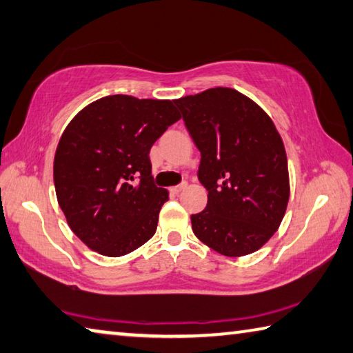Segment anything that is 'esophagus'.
I'll return each mask as SVG.
<instances>
[{
    "label": "esophagus",
    "mask_w": 353,
    "mask_h": 353,
    "mask_svg": "<svg viewBox=\"0 0 353 353\" xmlns=\"http://www.w3.org/2000/svg\"><path fill=\"white\" fill-rule=\"evenodd\" d=\"M186 186H188L186 183H181V184H178V186H173V188H170V192L176 195V194H180L181 190L186 189Z\"/></svg>",
    "instance_id": "esophagus-1"
}]
</instances>
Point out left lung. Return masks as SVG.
<instances>
[{
  "mask_svg": "<svg viewBox=\"0 0 353 353\" xmlns=\"http://www.w3.org/2000/svg\"><path fill=\"white\" fill-rule=\"evenodd\" d=\"M184 125L200 150L205 211L190 215L192 231L228 257L257 251L285 214L287 153L270 116L242 92L211 88L176 99Z\"/></svg>",
  "mask_w": 353,
  "mask_h": 353,
  "instance_id": "obj_1",
  "label": "left lung"
}]
</instances>
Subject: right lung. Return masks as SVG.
<instances>
[{
  "instance_id": "1",
  "label": "right lung",
  "mask_w": 353,
  "mask_h": 353,
  "mask_svg": "<svg viewBox=\"0 0 353 353\" xmlns=\"http://www.w3.org/2000/svg\"><path fill=\"white\" fill-rule=\"evenodd\" d=\"M180 117L172 101L114 94L68 123L54 158L55 194L88 248L121 257L153 237L169 192L154 184L148 153Z\"/></svg>"
}]
</instances>
